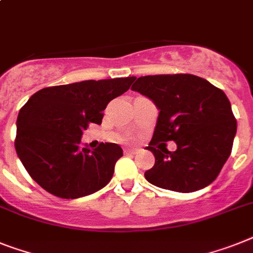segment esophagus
Returning a JSON list of instances; mask_svg holds the SVG:
<instances>
[{
    "label": "esophagus",
    "instance_id": "34e87169",
    "mask_svg": "<svg viewBox=\"0 0 253 253\" xmlns=\"http://www.w3.org/2000/svg\"><path fill=\"white\" fill-rule=\"evenodd\" d=\"M124 152L125 154H135L137 152V149H124Z\"/></svg>",
    "mask_w": 253,
    "mask_h": 253
}]
</instances>
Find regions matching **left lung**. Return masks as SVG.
Returning a JSON list of instances; mask_svg holds the SVG:
<instances>
[{"mask_svg":"<svg viewBox=\"0 0 253 253\" xmlns=\"http://www.w3.org/2000/svg\"><path fill=\"white\" fill-rule=\"evenodd\" d=\"M138 91L159 108L154 135L146 147L155 164L145 178L162 189L193 193L217 178L230 156L237 133L231 104L224 91L189 74L131 77ZM174 140L176 152L164 141Z\"/></svg>","mask_w":253,"mask_h":253,"instance_id":"1","label":"left lung"}]
</instances>
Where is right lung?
I'll return each instance as SVG.
<instances>
[{"label":"right lung","mask_w":253,"mask_h":253,"mask_svg":"<svg viewBox=\"0 0 253 253\" xmlns=\"http://www.w3.org/2000/svg\"><path fill=\"white\" fill-rule=\"evenodd\" d=\"M131 83V77H119L43 87L20 108L16 154L43 190L58 198L76 199L111 181L122 147L101 143L89 150L81 145V135L90 123L101 124L102 111Z\"/></svg>","instance_id":"add662e5"}]
</instances>
